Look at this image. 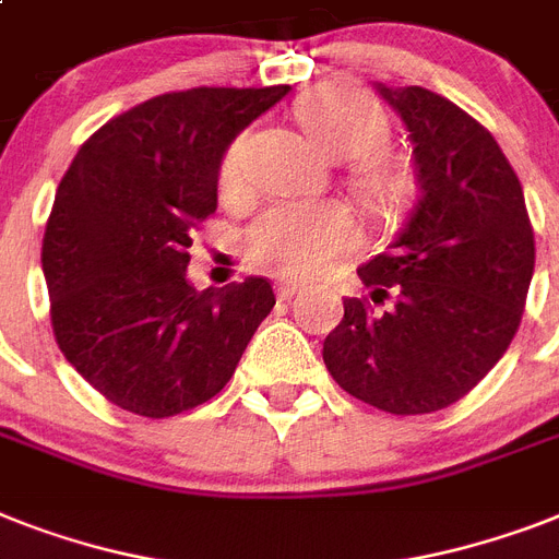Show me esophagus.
<instances>
[{"label":"esophagus","instance_id":"1","mask_svg":"<svg viewBox=\"0 0 559 559\" xmlns=\"http://www.w3.org/2000/svg\"><path fill=\"white\" fill-rule=\"evenodd\" d=\"M301 289V284H293V281H284V284H278V298L281 301H289L295 293Z\"/></svg>","mask_w":559,"mask_h":559}]
</instances>
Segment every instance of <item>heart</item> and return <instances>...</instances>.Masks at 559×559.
I'll return each instance as SVG.
<instances>
[{
    "label": "heart",
    "mask_w": 559,
    "mask_h": 559,
    "mask_svg": "<svg viewBox=\"0 0 559 559\" xmlns=\"http://www.w3.org/2000/svg\"><path fill=\"white\" fill-rule=\"evenodd\" d=\"M295 117L324 157H365L358 166V183L376 203H396L405 192V171L388 157H379L390 138V122L376 99L347 83H326L310 91L298 103ZM247 140L238 138L226 148L217 183L221 192L240 189ZM358 224L342 203H281L258 217L247 235V252L261 270L278 272L284 278H312L333 266L353 249Z\"/></svg>",
    "instance_id": "obj_1"
}]
</instances>
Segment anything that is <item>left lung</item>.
I'll return each mask as SVG.
<instances>
[{
	"label": "left lung",
	"instance_id": "8db88e82",
	"mask_svg": "<svg viewBox=\"0 0 559 559\" xmlns=\"http://www.w3.org/2000/svg\"><path fill=\"white\" fill-rule=\"evenodd\" d=\"M407 129L419 201L388 252L358 266L376 312L344 301L324 365L350 396L396 416L460 402L508 350L534 275V229L511 163L471 115L419 85L376 83Z\"/></svg>",
	"mask_w": 559,
	"mask_h": 559
}]
</instances>
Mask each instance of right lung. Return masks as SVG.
<instances>
[{
    "mask_svg": "<svg viewBox=\"0 0 559 559\" xmlns=\"http://www.w3.org/2000/svg\"><path fill=\"white\" fill-rule=\"evenodd\" d=\"M289 94L189 88L108 120L59 180L43 238L62 356L117 407L148 419L224 390L275 307L266 278L194 289L192 229L217 209V171L249 122Z\"/></svg>",
    "mask_w": 559,
    "mask_h": 559,
    "instance_id": "obj_1",
    "label": "right lung"
}]
</instances>
